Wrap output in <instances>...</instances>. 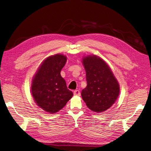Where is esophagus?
Segmentation results:
<instances>
[{
	"label": "esophagus",
	"mask_w": 151,
	"mask_h": 151,
	"mask_svg": "<svg viewBox=\"0 0 151 151\" xmlns=\"http://www.w3.org/2000/svg\"><path fill=\"white\" fill-rule=\"evenodd\" d=\"M74 95H77V96H80V91L79 90H75L73 92Z\"/></svg>",
	"instance_id": "34e87169"
}]
</instances>
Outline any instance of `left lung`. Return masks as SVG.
<instances>
[{"label": "left lung", "instance_id": "8db88e82", "mask_svg": "<svg viewBox=\"0 0 151 151\" xmlns=\"http://www.w3.org/2000/svg\"><path fill=\"white\" fill-rule=\"evenodd\" d=\"M86 71L87 86L81 91V97L86 106L99 113L109 109L118 96L120 87L106 63L96 56L83 59Z\"/></svg>", "mask_w": 151, "mask_h": 151}]
</instances>
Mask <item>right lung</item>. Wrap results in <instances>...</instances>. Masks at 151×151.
I'll use <instances>...</instances> for the list:
<instances>
[{
	"mask_svg": "<svg viewBox=\"0 0 151 151\" xmlns=\"http://www.w3.org/2000/svg\"><path fill=\"white\" fill-rule=\"evenodd\" d=\"M66 62V57L62 55L48 57L41 64L32 82L31 91L35 102L50 114L62 109L73 95L60 74Z\"/></svg>",
	"mask_w": 151,
	"mask_h": 151,
	"instance_id": "1",
	"label": "right lung"
}]
</instances>
